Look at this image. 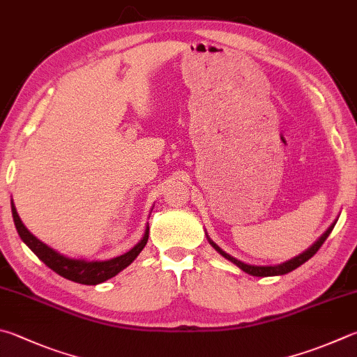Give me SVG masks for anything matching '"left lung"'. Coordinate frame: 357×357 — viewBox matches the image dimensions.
<instances>
[{
  "label": "left lung",
  "instance_id": "left-lung-1",
  "mask_svg": "<svg viewBox=\"0 0 357 357\" xmlns=\"http://www.w3.org/2000/svg\"><path fill=\"white\" fill-rule=\"evenodd\" d=\"M333 229H334V225L325 232V234H323V236L319 238V241H317L312 246H310V248H309L306 252H303V255H300V256L295 257V259H291V261H289V262H286V264L276 265V267H255V265H246V264H243V262H241V261H237L236 257L226 255V252H225L223 250H220L218 246H217L215 243H213L212 241H209V243L220 252V255L225 256L226 259H228V261L234 262L238 268H242V270L245 271V273L252 275V276H275V275H286V273H289V271L298 268V267H300V265H303L304 262L309 261V259L312 257V256L315 255V252L320 250V246H321L323 243H325V241L328 238V236L331 234Z\"/></svg>",
  "mask_w": 357,
  "mask_h": 357
}]
</instances>
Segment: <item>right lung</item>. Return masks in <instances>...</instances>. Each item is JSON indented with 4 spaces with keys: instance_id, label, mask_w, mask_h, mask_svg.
I'll return each mask as SVG.
<instances>
[{
    "instance_id": "add662e5",
    "label": "right lung",
    "mask_w": 357,
    "mask_h": 357,
    "mask_svg": "<svg viewBox=\"0 0 357 357\" xmlns=\"http://www.w3.org/2000/svg\"><path fill=\"white\" fill-rule=\"evenodd\" d=\"M10 204H12V217H14V223L18 231V236H20L22 241L29 246L32 252H34V255L40 259L45 265H48L51 270L56 271L57 275H61L62 278H67V280L73 282L86 284V286H95V284L105 282L106 280H111V278L115 276L116 273H120L123 268H126L128 265L140 255V251L145 248V245L148 242V234H150V228L146 226L144 238H142V241L135 245L131 251H128L126 255L123 256L111 259V261L86 262V261H79V259H68L66 256L59 255L57 251L51 250L50 246H47L43 242L38 241L37 237L32 236L31 232L24 228L20 217H18L14 203Z\"/></svg>"
}]
</instances>
